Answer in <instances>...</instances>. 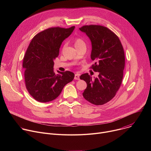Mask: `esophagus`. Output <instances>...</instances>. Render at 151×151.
I'll return each instance as SVG.
<instances>
[{
	"label": "esophagus",
	"mask_w": 151,
	"mask_h": 151,
	"mask_svg": "<svg viewBox=\"0 0 151 151\" xmlns=\"http://www.w3.org/2000/svg\"><path fill=\"white\" fill-rule=\"evenodd\" d=\"M79 77H80V74L76 73V74L75 75V78H74V79H75V80H79V79H80Z\"/></svg>",
	"instance_id": "1"
}]
</instances>
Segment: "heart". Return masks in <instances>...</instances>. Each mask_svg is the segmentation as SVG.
<instances>
[{
    "label": "heart",
    "instance_id": "heart-1",
    "mask_svg": "<svg viewBox=\"0 0 151 151\" xmlns=\"http://www.w3.org/2000/svg\"><path fill=\"white\" fill-rule=\"evenodd\" d=\"M75 47H79L81 45H83V44H85V43L83 42V40L81 39V38H76L75 39Z\"/></svg>",
    "mask_w": 151,
    "mask_h": 151
}]
</instances>
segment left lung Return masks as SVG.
<instances>
[{
    "mask_svg": "<svg viewBox=\"0 0 151 151\" xmlns=\"http://www.w3.org/2000/svg\"><path fill=\"white\" fill-rule=\"evenodd\" d=\"M79 30L91 40V58L95 62L91 68L99 73L94 79L88 73L81 75L87 85L82 95L91 103L102 105L115 97L121 86L125 67L124 49L118 37L106 27L84 26Z\"/></svg>",
    "mask_w": 151,
    "mask_h": 151,
    "instance_id": "obj_1",
    "label": "left lung"
}]
</instances>
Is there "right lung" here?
Returning a JSON list of instances; mask_svg holds the SVG:
<instances>
[{"mask_svg": "<svg viewBox=\"0 0 151 151\" xmlns=\"http://www.w3.org/2000/svg\"><path fill=\"white\" fill-rule=\"evenodd\" d=\"M51 27L34 36L23 59L26 87L36 100L45 103L55 99L64 87L72 81L75 74L69 71L54 72V60L59 55L64 39L75 29Z\"/></svg>", "mask_w": 151, "mask_h": 151, "instance_id": "1", "label": "right lung"}]
</instances>
